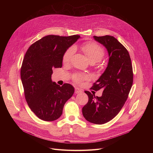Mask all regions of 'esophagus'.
Instances as JSON below:
<instances>
[{
    "label": "esophagus",
    "mask_w": 153,
    "mask_h": 153,
    "mask_svg": "<svg viewBox=\"0 0 153 153\" xmlns=\"http://www.w3.org/2000/svg\"><path fill=\"white\" fill-rule=\"evenodd\" d=\"M82 93V90H80V89H79L77 88H75V93L76 94H79V93Z\"/></svg>",
    "instance_id": "obj_1"
}]
</instances>
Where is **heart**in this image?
<instances>
[{"label":"heart","instance_id":"obj_1","mask_svg":"<svg viewBox=\"0 0 153 153\" xmlns=\"http://www.w3.org/2000/svg\"><path fill=\"white\" fill-rule=\"evenodd\" d=\"M82 51L85 53L91 63H95L100 62L104 57L105 51L104 48L96 42H88L84 44L82 47ZM75 52V47H71L65 52L63 56V62L67 63L70 62L73 55ZM88 76L76 73L73 76V79L74 82L80 83L82 81L88 79Z\"/></svg>","mask_w":153,"mask_h":153}]
</instances>
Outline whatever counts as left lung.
<instances>
[{
	"instance_id": "8db88e82",
	"label": "left lung",
	"mask_w": 153,
	"mask_h": 153,
	"mask_svg": "<svg viewBox=\"0 0 153 153\" xmlns=\"http://www.w3.org/2000/svg\"><path fill=\"white\" fill-rule=\"evenodd\" d=\"M94 38L106 48L109 62L91 87L94 91L103 89L102 96L85 91L88 102L82 108V114L86 120L101 125L112 120L121 110L131 88L133 72L129 53L117 39L108 35Z\"/></svg>"
}]
</instances>
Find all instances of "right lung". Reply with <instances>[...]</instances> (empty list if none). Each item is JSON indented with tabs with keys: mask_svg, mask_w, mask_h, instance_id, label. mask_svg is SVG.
Returning <instances> with one entry per match:
<instances>
[{
	"mask_svg": "<svg viewBox=\"0 0 153 153\" xmlns=\"http://www.w3.org/2000/svg\"><path fill=\"white\" fill-rule=\"evenodd\" d=\"M79 37L48 35L33 43L25 53L20 68L24 95L31 110L41 120L59 119L74 92L69 83L60 86L52 82L51 75L53 68L62 67L65 52Z\"/></svg>",
	"mask_w": 153,
	"mask_h": 153,
	"instance_id": "add662e5",
	"label": "right lung"
}]
</instances>
